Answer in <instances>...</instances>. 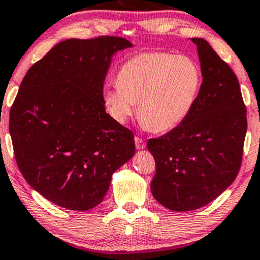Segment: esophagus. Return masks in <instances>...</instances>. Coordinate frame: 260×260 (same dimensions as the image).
I'll list each match as a JSON object with an SVG mask.
<instances>
[{
	"label": "esophagus",
	"instance_id": "1",
	"mask_svg": "<svg viewBox=\"0 0 260 260\" xmlns=\"http://www.w3.org/2000/svg\"><path fill=\"white\" fill-rule=\"evenodd\" d=\"M135 144H136L137 149H143V148H146V142H144V140L138 136L135 137Z\"/></svg>",
	"mask_w": 260,
	"mask_h": 260
}]
</instances>
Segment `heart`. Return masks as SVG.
<instances>
[{
    "label": "heart",
    "mask_w": 260,
    "mask_h": 260,
    "mask_svg": "<svg viewBox=\"0 0 260 260\" xmlns=\"http://www.w3.org/2000/svg\"><path fill=\"white\" fill-rule=\"evenodd\" d=\"M202 73L191 57L144 52L123 64L117 86L104 90V103L117 122L125 123L138 104V118L153 133L184 122L196 105Z\"/></svg>",
    "instance_id": "obj_1"
}]
</instances>
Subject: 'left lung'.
Returning a JSON list of instances; mask_svg holds the SVG:
<instances>
[{
  "label": "left lung",
  "mask_w": 260,
  "mask_h": 260,
  "mask_svg": "<svg viewBox=\"0 0 260 260\" xmlns=\"http://www.w3.org/2000/svg\"><path fill=\"white\" fill-rule=\"evenodd\" d=\"M191 40L203 76L196 105L183 123L147 144L156 166L151 193L173 211L200 209L231 186L247 130L237 75L207 40Z\"/></svg>",
  "instance_id": "obj_1"
}]
</instances>
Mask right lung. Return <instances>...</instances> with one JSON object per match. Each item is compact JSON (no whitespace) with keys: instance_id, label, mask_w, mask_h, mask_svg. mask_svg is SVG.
I'll return each instance as SVG.
<instances>
[{"instance_id":"right-lung-1","label":"right lung","mask_w":260,"mask_h":260,"mask_svg":"<svg viewBox=\"0 0 260 260\" xmlns=\"http://www.w3.org/2000/svg\"><path fill=\"white\" fill-rule=\"evenodd\" d=\"M119 37L67 39L33 64L9 114L16 164L53 204L86 211L101 203L112 174L135 154L134 135L105 111L104 81Z\"/></svg>"}]
</instances>
